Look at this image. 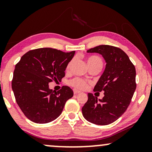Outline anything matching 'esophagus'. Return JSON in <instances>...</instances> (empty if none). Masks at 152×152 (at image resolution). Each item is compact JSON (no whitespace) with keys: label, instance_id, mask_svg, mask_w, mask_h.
<instances>
[{"label":"esophagus","instance_id":"1","mask_svg":"<svg viewBox=\"0 0 152 152\" xmlns=\"http://www.w3.org/2000/svg\"><path fill=\"white\" fill-rule=\"evenodd\" d=\"M73 93L75 95H77V94H78V93H80V91L77 90V89H73Z\"/></svg>","mask_w":152,"mask_h":152}]
</instances>
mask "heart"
Returning <instances> with one entry per match:
<instances>
[{
    "label": "heart",
    "mask_w": 152,
    "mask_h": 152,
    "mask_svg": "<svg viewBox=\"0 0 152 152\" xmlns=\"http://www.w3.org/2000/svg\"><path fill=\"white\" fill-rule=\"evenodd\" d=\"M72 61H73V60H71V61L68 64L67 66H66V70H68L70 69V66H71ZM97 63L102 64V60L99 59V57H95V56H92V57H88V59H87V64H88V66L93 65V64H95ZM69 84L71 85L72 86L75 87V88L84 90V89L87 88V87L88 86L89 82L84 80V79H82L80 77H75L74 79H72V80L70 81Z\"/></svg>",
    "instance_id": "b5f03b06"
}]
</instances>
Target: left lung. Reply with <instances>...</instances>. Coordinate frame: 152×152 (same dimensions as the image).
I'll return each instance as SVG.
<instances>
[{"label": "left lung", "mask_w": 152, "mask_h": 152, "mask_svg": "<svg viewBox=\"0 0 152 152\" xmlns=\"http://www.w3.org/2000/svg\"><path fill=\"white\" fill-rule=\"evenodd\" d=\"M99 53L104 59L106 68L94 91H104L102 99L92 93L82 107L87 121L98 125H107L117 120L126 111L136 88V68L128 55L119 48L101 45L87 50Z\"/></svg>", "instance_id": "obj_1"}]
</instances>
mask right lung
<instances>
[{"mask_svg": "<svg viewBox=\"0 0 152 152\" xmlns=\"http://www.w3.org/2000/svg\"><path fill=\"white\" fill-rule=\"evenodd\" d=\"M75 53L42 48L28 51L16 64L12 91L18 107L31 121L39 124L53 121L73 96L70 87L64 86L55 91L49 88V83L61 80Z\"/></svg>", "mask_w": 152, "mask_h": 152, "instance_id": "add662e5", "label": "right lung"}]
</instances>
